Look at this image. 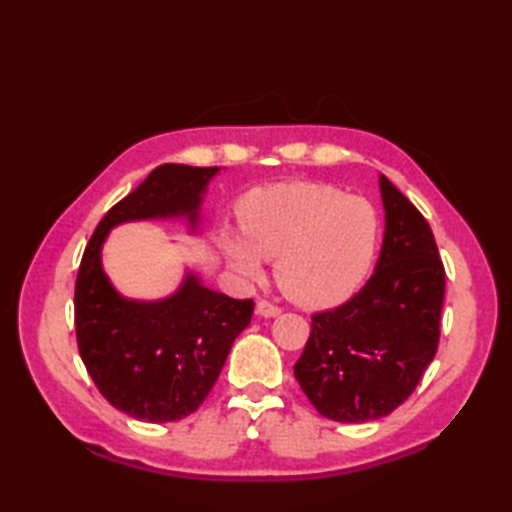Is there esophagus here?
<instances>
[{
	"label": "esophagus",
	"instance_id": "esophagus-1",
	"mask_svg": "<svg viewBox=\"0 0 512 512\" xmlns=\"http://www.w3.org/2000/svg\"><path fill=\"white\" fill-rule=\"evenodd\" d=\"M259 317H264V319H275V317H279L281 314V308H277V306H273V303H268V301H257V310H255Z\"/></svg>",
	"mask_w": 512,
	"mask_h": 512
}]
</instances>
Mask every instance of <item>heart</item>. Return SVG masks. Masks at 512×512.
<instances>
[{
  "mask_svg": "<svg viewBox=\"0 0 512 512\" xmlns=\"http://www.w3.org/2000/svg\"><path fill=\"white\" fill-rule=\"evenodd\" d=\"M242 233L220 228V248L244 281L264 277L275 259L279 288L301 306H336L354 295L374 264L376 206L332 184L290 182L248 193L239 204Z\"/></svg>",
  "mask_w": 512,
  "mask_h": 512,
  "instance_id": "obj_1",
  "label": "heart"
}]
</instances>
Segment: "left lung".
<instances>
[{
  "mask_svg": "<svg viewBox=\"0 0 512 512\" xmlns=\"http://www.w3.org/2000/svg\"><path fill=\"white\" fill-rule=\"evenodd\" d=\"M385 235L374 275L343 306L312 317L295 365L321 416L367 422L405 402L438 350L444 268L422 213L378 176Z\"/></svg>",
  "mask_w": 512,
  "mask_h": 512,
  "instance_id": "1",
  "label": "left lung"
}]
</instances>
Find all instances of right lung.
<instances>
[{
  "label": "right lung",
  "mask_w": 512,
  "mask_h": 512,
  "mask_svg": "<svg viewBox=\"0 0 512 512\" xmlns=\"http://www.w3.org/2000/svg\"><path fill=\"white\" fill-rule=\"evenodd\" d=\"M222 167L162 165L118 202L85 246L74 290V325L83 365L105 400L143 422L187 418L209 396L233 341L253 317V299H233L184 268L162 299H132L103 268V246L127 222H182L200 235L202 202Z\"/></svg>",
  "instance_id": "add662e5"
}]
</instances>
